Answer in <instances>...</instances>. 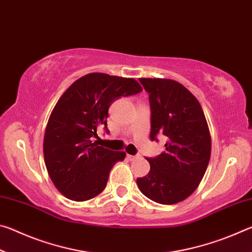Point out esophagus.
I'll return each instance as SVG.
<instances>
[{"mask_svg":"<svg viewBox=\"0 0 252 252\" xmlns=\"http://www.w3.org/2000/svg\"><path fill=\"white\" fill-rule=\"evenodd\" d=\"M127 158H129V160L133 161L135 159H138V158H140V156H131V155H127Z\"/></svg>","mask_w":252,"mask_h":252,"instance_id":"esophagus-1","label":"esophagus"}]
</instances>
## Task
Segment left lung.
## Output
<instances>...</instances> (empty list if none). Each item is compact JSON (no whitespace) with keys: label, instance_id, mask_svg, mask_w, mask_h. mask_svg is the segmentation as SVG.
<instances>
[{"label":"left lung","instance_id":"left-lung-1","mask_svg":"<svg viewBox=\"0 0 252 252\" xmlns=\"http://www.w3.org/2000/svg\"><path fill=\"white\" fill-rule=\"evenodd\" d=\"M149 93L150 138H167L165 150L147 158L150 171L136 179L141 192L152 201L174 204L193 193L206 173L211 136L203 110L186 87L170 79H139Z\"/></svg>","mask_w":252,"mask_h":252}]
</instances>
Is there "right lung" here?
<instances>
[{"label":"right lung","instance_id":"add662e5","mask_svg":"<svg viewBox=\"0 0 252 252\" xmlns=\"http://www.w3.org/2000/svg\"><path fill=\"white\" fill-rule=\"evenodd\" d=\"M142 91L132 78L89 73L72 83L55 104L45 127V167L55 188L73 201H87L104 190L109 172L126 152L100 147L96 131L106 127L111 103Z\"/></svg>","mask_w":252,"mask_h":252}]
</instances>
